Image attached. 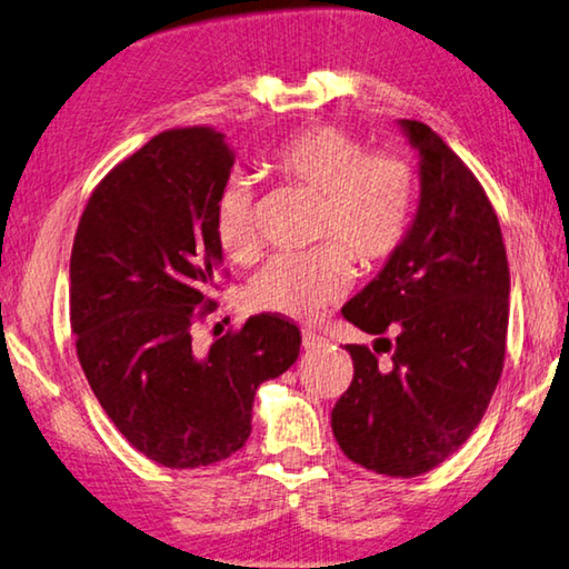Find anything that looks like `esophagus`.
I'll list each match as a JSON object with an SVG mask.
<instances>
[{"label": "esophagus", "instance_id": "34e87169", "mask_svg": "<svg viewBox=\"0 0 569 569\" xmlns=\"http://www.w3.org/2000/svg\"><path fill=\"white\" fill-rule=\"evenodd\" d=\"M320 346H325V340L320 338V335L302 332V348H305V350H312V348H320Z\"/></svg>", "mask_w": 569, "mask_h": 569}]
</instances>
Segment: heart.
Returning <instances> with one entry per match:
<instances>
[{
  "label": "heart",
  "instance_id": "1",
  "mask_svg": "<svg viewBox=\"0 0 569 569\" xmlns=\"http://www.w3.org/2000/svg\"><path fill=\"white\" fill-rule=\"evenodd\" d=\"M262 169L287 186L318 193L312 234L322 244L307 254H279L249 279L254 310L307 320L342 300L352 284V262L383 264L406 237L413 209V171L403 158L366 153L360 141L332 126H310L284 138L262 158ZM213 234L223 254L249 262L257 254L251 191L231 179L213 203Z\"/></svg>",
  "mask_w": 569,
  "mask_h": 569
}]
</instances>
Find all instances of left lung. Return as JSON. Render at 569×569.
Instances as JSON below:
<instances>
[{
    "label": "left lung",
    "mask_w": 569,
    "mask_h": 569,
    "mask_svg": "<svg viewBox=\"0 0 569 569\" xmlns=\"http://www.w3.org/2000/svg\"><path fill=\"white\" fill-rule=\"evenodd\" d=\"M418 153V207L400 247L352 300L346 320L390 351L386 367L348 346L352 383L332 408L350 461L418 477L467 443L505 366L509 264L499 219L459 156L418 120H398Z\"/></svg>",
    "instance_id": "left-lung-1"
}]
</instances>
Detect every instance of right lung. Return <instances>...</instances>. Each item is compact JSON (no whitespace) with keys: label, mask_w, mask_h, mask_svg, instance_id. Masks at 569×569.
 <instances>
[{"label":"right lung","mask_w":569,"mask_h":569,"mask_svg":"<svg viewBox=\"0 0 569 569\" xmlns=\"http://www.w3.org/2000/svg\"><path fill=\"white\" fill-rule=\"evenodd\" d=\"M234 156L209 128L166 130L92 191L70 257L82 372L133 449L169 469L227 459L251 433L257 388L300 356V330L254 315L193 348L223 251L213 203Z\"/></svg>","instance_id":"add662e5"}]
</instances>
